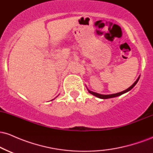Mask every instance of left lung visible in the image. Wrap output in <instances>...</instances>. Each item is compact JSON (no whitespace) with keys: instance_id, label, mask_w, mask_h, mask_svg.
Masks as SVG:
<instances>
[{"instance_id":"1","label":"left lung","mask_w":153,"mask_h":153,"mask_svg":"<svg viewBox=\"0 0 153 153\" xmlns=\"http://www.w3.org/2000/svg\"><path fill=\"white\" fill-rule=\"evenodd\" d=\"M140 76H139L138 77V78L136 80V81H135L134 83L132 84V85H131L130 87H129L127 89H126V90H124V91H122V92H119V93H117V94H109V95H103V94H97V93H96V92H94V91H90L89 90V89H88V92L90 93V94H91L92 95H94V96H96V97L97 98H99V99H111V98H114V97H117V96H121V95H122V94H125V93H127L128 91H129L130 90H131V89L133 88L134 87V85H136L137 84V82H138V80H139V79H140Z\"/></svg>"}]
</instances>
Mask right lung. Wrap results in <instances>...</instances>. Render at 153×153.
Listing matches in <instances>:
<instances>
[{"label": "right lung", "instance_id": "1", "mask_svg": "<svg viewBox=\"0 0 153 153\" xmlns=\"http://www.w3.org/2000/svg\"><path fill=\"white\" fill-rule=\"evenodd\" d=\"M52 100H53V99H52Z\"/></svg>", "mask_w": 153, "mask_h": 153}]
</instances>
